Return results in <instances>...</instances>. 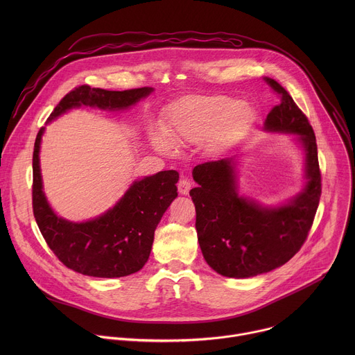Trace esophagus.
Masks as SVG:
<instances>
[{"label": "esophagus", "instance_id": "34e87169", "mask_svg": "<svg viewBox=\"0 0 355 355\" xmlns=\"http://www.w3.org/2000/svg\"><path fill=\"white\" fill-rule=\"evenodd\" d=\"M191 187H192V182H191L188 178H185V177H182V178L178 181V192H180L181 195H187V193L189 192Z\"/></svg>", "mask_w": 355, "mask_h": 355}]
</instances>
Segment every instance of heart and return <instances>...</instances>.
<instances>
[{
    "instance_id": "heart-1",
    "label": "heart",
    "mask_w": 355,
    "mask_h": 355,
    "mask_svg": "<svg viewBox=\"0 0 355 355\" xmlns=\"http://www.w3.org/2000/svg\"><path fill=\"white\" fill-rule=\"evenodd\" d=\"M237 101L225 96H195L178 103L173 110V123L167 130L170 140L175 144H198L209 139L222 125L223 130H230L244 125L251 119V111L243 105L234 112ZM156 148L163 153H170L171 143L162 135L153 137Z\"/></svg>"
}]
</instances>
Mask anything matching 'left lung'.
<instances>
[{
    "instance_id": "1",
    "label": "left lung",
    "mask_w": 355,
    "mask_h": 355,
    "mask_svg": "<svg viewBox=\"0 0 355 355\" xmlns=\"http://www.w3.org/2000/svg\"><path fill=\"white\" fill-rule=\"evenodd\" d=\"M264 81L281 99L267 115L264 128L297 135L306 153L308 182L288 205L266 208L239 196L232 160L193 168L198 187L189 195L202 254L218 274L230 278L254 277L288 263L305 243L322 195L318 144L309 119L279 83L270 77Z\"/></svg>"
}]
</instances>
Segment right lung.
Returning <instances> with one entry per match:
<instances>
[{
  "mask_svg": "<svg viewBox=\"0 0 355 355\" xmlns=\"http://www.w3.org/2000/svg\"><path fill=\"white\" fill-rule=\"evenodd\" d=\"M151 91V87L108 91L80 85L64 95L49 121L81 105L125 110ZM43 130H39L33 148L32 208L49 248L67 268L89 277L118 278L141 270L148 260L155 230L177 196L178 173L168 170L144 177L133 182L118 204L103 216L84 223L67 222L50 209L42 191L39 147Z\"/></svg>",
  "mask_w": 355,
  "mask_h": 355,
  "instance_id": "add662e5",
  "label": "right lung"
}]
</instances>
